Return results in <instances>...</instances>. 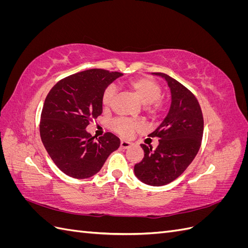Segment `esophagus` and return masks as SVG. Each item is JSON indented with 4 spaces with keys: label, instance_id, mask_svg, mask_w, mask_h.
I'll list each match as a JSON object with an SVG mask.
<instances>
[{
    "label": "esophagus",
    "instance_id": "obj_1",
    "mask_svg": "<svg viewBox=\"0 0 248 248\" xmlns=\"http://www.w3.org/2000/svg\"><path fill=\"white\" fill-rule=\"evenodd\" d=\"M132 146V144L130 141H127V140H121V144H120V147L122 149H128Z\"/></svg>",
    "mask_w": 248,
    "mask_h": 248
}]
</instances>
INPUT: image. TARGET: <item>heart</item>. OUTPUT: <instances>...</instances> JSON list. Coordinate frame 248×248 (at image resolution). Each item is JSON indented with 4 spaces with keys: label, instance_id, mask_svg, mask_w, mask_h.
<instances>
[{
    "label": "heart",
    "instance_id": "1",
    "mask_svg": "<svg viewBox=\"0 0 248 248\" xmlns=\"http://www.w3.org/2000/svg\"><path fill=\"white\" fill-rule=\"evenodd\" d=\"M127 89L137 96V98L145 106L148 107L150 114H157L161 108V104L157 99L159 98L162 89L161 86L155 79L151 78H137L129 80L126 85ZM116 96V89L114 86L108 87L102 94L101 101L102 106L106 108H109L114 102ZM112 129L124 137H128L132 132L140 128V123L132 121L128 119H117L111 124Z\"/></svg>",
    "mask_w": 248,
    "mask_h": 248
}]
</instances>
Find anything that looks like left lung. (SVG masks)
Here are the masks:
<instances>
[{"instance_id": "1", "label": "left lung", "mask_w": 248, "mask_h": 248, "mask_svg": "<svg viewBox=\"0 0 248 248\" xmlns=\"http://www.w3.org/2000/svg\"><path fill=\"white\" fill-rule=\"evenodd\" d=\"M164 78L171 93L168 116L149 137L158 138L159 145L141 144L144 158L134 166V174L148 185L162 186L177 179L198 154L204 132V118L197 97L190 90L166 73Z\"/></svg>"}]
</instances>
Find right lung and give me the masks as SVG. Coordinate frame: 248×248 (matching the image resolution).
<instances>
[{"instance_id":"1","label":"right lung","mask_w":248,"mask_h":248,"mask_svg":"<svg viewBox=\"0 0 248 248\" xmlns=\"http://www.w3.org/2000/svg\"><path fill=\"white\" fill-rule=\"evenodd\" d=\"M121 72L88 69L59 80L43 104L40 137L48 155L64 174L86 179L98 172L108 155L120 147L111 132L98 140L86 127L101 115L104 90Z\"/></svg>"}]
</instances>
